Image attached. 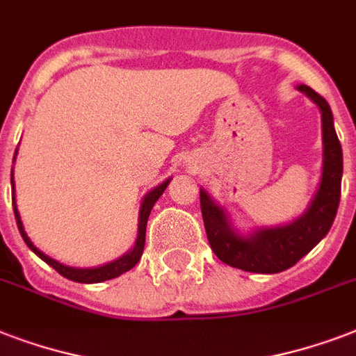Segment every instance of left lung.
<instances>
[{"mask_svg": "<svg viewBox=\"0 0 356 356\" xmlns=\"http://www.w3.org/2000/svg\"><path fill=\"white\" fill-rule=\"evenodd\" d=\"M298 90L320 107L323 131V170L320 188L307 212L288 225L259 229L249 236H240L231 227L222 207L216 205L205 190H200L201 214L212 251L222 262L238 270L251 273H279L292 268L329 233L337 218L343 161L342 145L332 123L331 107L310 86L299 85Z\"/></svg>", "mask_w": 356, "mask_h": 356, "instance_id": "obj_1", "label": "left lung"}]
</instances>
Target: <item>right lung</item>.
Instances as JSON below:
<instances>
[{"label":"right lung","instance_id":"add662e5","mask_svg":"<svg viewBox=\"0 0 356 356\" xmlns=\"http://www.w3.org/2000/svg\"><path fill=\"white\" fill-rule=\"evenodd\" d=\"M14 159H16V153H14ZM168 183H170V179L164 181L162 184H159L156 188H153L149 194L145 195L144 201H142V205H140V214H138V236H136V243H134V248L125 253L123 257H120L118 260H114V262H108L105 266H97V268H70V266H64L57 260L49 259L47 254H44L40 249H36L33 245V242L29 240V236L25 234L24 231V223L19 220V212L16 209V201L13 197V209H14V216H16V225L19 229V234L24 238V242L27 243V248L40 257L46 264H49L51 268L60 273L63 277L70 279V281L74 282H86V284H92V282H103L108 281V279H114V277L122 275L125 271H129L131 268L138 264L140 257H142V251H144V243H145V227H147V218H149V212L153 209V205L156 203V200L161 197L162 192L166 190ZM10 184H13V195H14V181H13V173H10Z\"/></svg>","mask_w":356,"mask_h":356}]
</instances>
